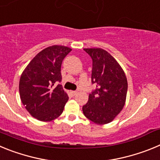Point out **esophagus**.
Masks as SVG:
<instances>
[{
    "mask_svg": "<svg viewBox=\"0 0 160 160\" xmlns=\"http://www.w3.org/2000/svg\"><path fill=\"white\" fill-rule=\"evenodd\" d=\"M70 93H71L72 95L74 96V95H76V94H77L78 91H75V90H72V91H70Z\"/></svg>",
    "mask_w": 160,
    "mask_h": 160,
    "instance_id": "1",
    "label": "esophagus"
}]
</instances>
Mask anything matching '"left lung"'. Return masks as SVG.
I'll list each match as a JSON object with an SVG mask.
<instances>
[{
  "instance_id": "left-lung-1",
  "label": "left lung",
  "mask_w": 160,
  "mask_h": 160,
  "mask_svg": "<svg viewBox=\"0 0 160 160\" xmlns=\"http://www.w3.org/2000/svg\"><path fill=\"white\" fill-rule=\"evenodd\" d=\"M93 61L91 81L96 89L82 107L83 114L96 124L111 122L123 108L128 80L123 70L107 51L100 48L84 49Z\"/></svg>"
}]
</instances>
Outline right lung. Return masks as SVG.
<instances>
[{"label": "right lung", "instance_id": "right-lung-1", "mask_svg": "<svg viewBox=\"0 0 160 160\" xmlns=\"http://www.w3.org/2000/svg\"><path fill=\"white\" fill-rule=\"evenodd\" d=\"M72 49L52 46L38 53L22 72L19 82L21 100L33 118L49 122L62 114L69 97L62 85L61 66Z\"/></svg>", "mask_w": 160, "mask_h": 160}]
</instances>
